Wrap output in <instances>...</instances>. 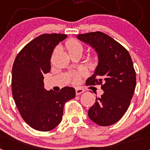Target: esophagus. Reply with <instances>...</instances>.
<instances>
[{
    "mask_svg": "<svg viewBox=\"0 0 150 150\" xmlns=\"http://www.w3.org/2000/svg\"><path fill=\"white\" fill-rule=\"evenodd\" d=\"M84 92V89H83V88H76V95H80V94L83 93Z\"/></svg>",
    "mask_w": 150,
    "mask_h": 150,
    "instance_id": "34e87169",
    "label": "esophagus"
}]
</instances>
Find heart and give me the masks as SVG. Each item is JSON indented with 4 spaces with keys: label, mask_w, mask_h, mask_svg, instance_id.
Returning <instances> with one entry per match:
<instances>
[{
    "label": "heart",
    "mask_w": 150,
    "mask_h": 150,
    "mask_svg": "<svg viewBox=\"0 0 150 150\" xmlns=\"http://www.w3.org/2000/svg\"><path fill=\"white\" fill-rule=\"evenodd\" d=\"M66 46H67L68 52L74 51V50H83L81 44L78 43L77 41L75 40H70L66 43ZM95 60L97 59V56L95 55ZM73 80L74 83H78L79 80V74H73Z\"/></svg>",
    "instance_id": "obj_1"
}]
</instances>
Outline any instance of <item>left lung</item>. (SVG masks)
<instances>
[{
  "mask_svg": "<svg viewBox=\"0 0 150 150\" xmlns=\"http://www.w3.org/2000/svg\"><path fill=\"white\" fill-rule=\"evenodd\" d=\"M76 38L91 46L98 58L86 83L101 84L104 91L88 110V117L100 126L115 124L127 111L134 92L136 73L132 58L120 43L104 33L79 34Z\"/></svg>",
  "mask_w": 150,
  "mask_h": 150,
  "instance_id": "8db88e82",
  "label": "left lung"
}]
</instances>
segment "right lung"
<instances>
[{
	"label": "right lung",
	"mask_w": 150,
	"mask_h": 150,
	"mask_svg": "<svg viewBox=\"0 0 150 150\" xmlns=\"http://www.w3.org/2000/svg\"><path fill=\"white\" fill-rule=\"evenodd\" d=\"M66 34H44L28 43L17 55L12 69L14 101L25 122L40 132L51 131L61 122L64 104L76 91L66 86L60 91L45 89L44 74L50 71L52 54Z\"/></svg>",
	"instance_id": "1"
}]
</instances>
